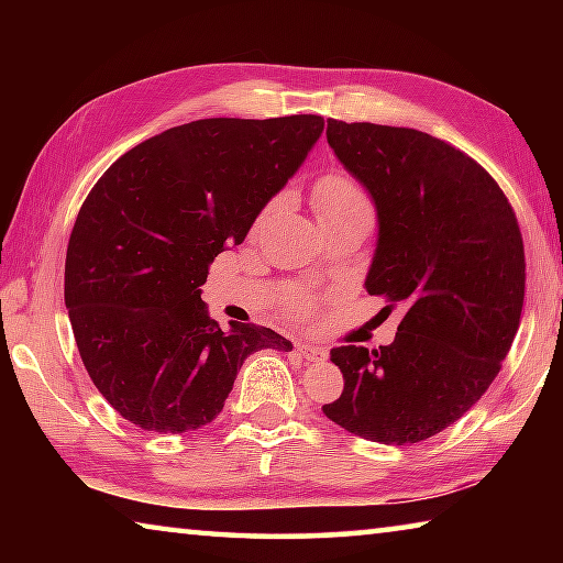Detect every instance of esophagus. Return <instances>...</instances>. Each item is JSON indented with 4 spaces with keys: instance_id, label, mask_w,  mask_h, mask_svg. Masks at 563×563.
<instances>
[{
    "instance_id": "34e87169",
    "label": "esophagus",
    "mask_w": 563,
    "mask_h": 563,
    "mask_svg": "<svg viewBox=\"0 0 563 563\" xmlns=\"http://www.w3.org/2000/svg\"><path fill=\"white\" fill-rule=\"evenodd\" d=\"M298 350L300 355L308 360V362H322L328 357V352L322 347H316V345H308V342H298Z\"/></svg>"
}]
</instances>
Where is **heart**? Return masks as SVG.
<instances>
[{"mask_svg":"<svg viewBox=\"0 0 563 563\" xmlns=\"http://www.w3.org/2000/svg\"><path fill=\"white\" fill-rule=\"evenodd\" d=\"M312 203H316L320 223L340 221V218L357 216V213H373V201H369L365 188H362L355 178H350L345 174H328L318 178L316 188H312ZM273 211H275V203L265 208L261 221H265ZM285 302H288V308L295 312V316H305V312H310V305H312L308 295L302 292H290Z\"/></svg>","mask_w":563,"mask_h":563,"instance_id":"b5f03b06","label":"heart"}]
</instances>
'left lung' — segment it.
Here are the masks:
<instances>
[{"label": "left lung", "instance_id": "8db88e82", "mask_svg": "<svg viewBox=\"0 0 563 563\" xmlns=\"http://www.w3.org/2000/svg\"><path fill=\"white\" fill-rule=\"evenodd\" d=\"M328 144L377 208L365 288L405 316L393 345L330 350L345 389L322 412L362 440L422 442L487 393L517 335V216L487 170L424 131L328 119Z\"/></svg>", "mask_w": 563, "mask_h": 563}]
</instances>
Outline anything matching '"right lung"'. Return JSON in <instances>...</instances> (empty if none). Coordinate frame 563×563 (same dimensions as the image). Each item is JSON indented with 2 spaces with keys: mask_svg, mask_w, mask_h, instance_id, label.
I'll list each match as a JSON object with an SVG mask.
<instances>
[{
  "mask_svg": "<svg viewBox=\"0 0 563 563\" xmlns=\"http://www.w3.org/2000/svg\"><path fill=\"white\" fill-rule=\"evenodd\" d=\"M325 119H201L133 146L76 216L64 302L99 393L141 430L213 422L243 360L290 340L253 322L221 330L201 285L316 146Z\"/></svg>",
  "mask_w": 563,
  "mask_h": 563,
  "instance_id": "1",
  "label": "right lung"
}]
</instances>
